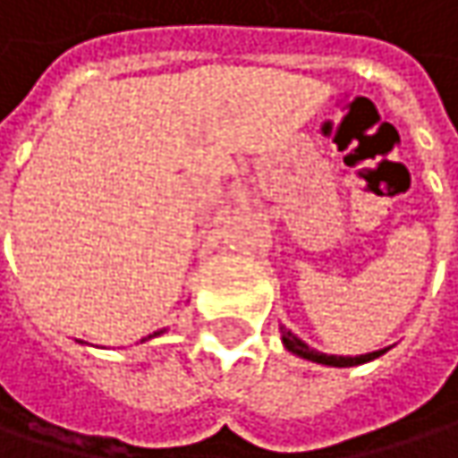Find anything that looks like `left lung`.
Masks as SVG:
<instances>
[{
	"mask_svg": "<svg viewBox=\"0 0 458 458\" xmlns=\"http://www.w3.org/2000/svg\"><path fill=\"white\" fill-rule=\"evenodd\" d=\"M283 330V344H285V349L293 353H299V356H304V359H310V361H319V364H330V367H353V364H364V361H369V359H375V356H380L383 352H372V353H361V356H327V353H319L310 349L304 341H299L291 330H285V327H280Z\"/></svg>",
	"mask_w": 458,
	"mask_h": 458,
	"instance_id": "left-lung-1",
	"label": "left lung"
}]
</instances>
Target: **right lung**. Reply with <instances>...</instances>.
Masks as SVG:
<instances>
[{"instance_id": "obj_1", "label": "right lung", "mask_w": 458, "mask_h": 458, "mask_svg": "<svg viewBox=\"0 0 458 458\" xmlns=\"http://www.w3.org/2000/svg\"><path fill=\"white\" fill-rule=\"evenodd\" d=\"M148 338H151V335H148Z\"/></svg>"}]
</instances>
